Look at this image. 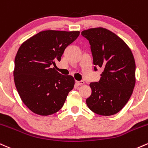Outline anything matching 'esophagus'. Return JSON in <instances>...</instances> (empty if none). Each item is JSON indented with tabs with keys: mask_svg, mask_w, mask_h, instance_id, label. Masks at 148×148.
Returning a JSON list of instances; mask_svg holds the SVG:
<instances>
[{
	"mask_svg": "<svg viewBox=\"0 0 148 148\" xmlns=\"http://www.w3.org/2000/svg\"><path fill=\"white\" fill-rule=\"evenodd\" d=\"M76 84H77V86L84 85V81H81V82H76Z\"/></svg>",
	"mask_w": 148,
	"mask_h": 148,
	"instance_id": "esophagus-1",
	"label": "esophagus"
}]
</instances>
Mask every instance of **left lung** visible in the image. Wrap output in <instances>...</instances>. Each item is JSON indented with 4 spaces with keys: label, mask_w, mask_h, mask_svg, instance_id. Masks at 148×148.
I'll list each match as a JSON object with an SVG mask.
<instances>
[{
    "label": "left lung",
    "mask_w": 148,
    "mask_h": 148,
    "mask_svg": "<svg viewBox=\"0 0 148 148\" xmlns=\"http://www.w3.org/2000/svg\"><path fill=\"white\" fill-rule=\"evenodd\" d=\"M90 45L94 70L103 71L98 82L90 83L91 95L86 100L92 112L103 116L119 112L127 103L136 84V63L128 45L103 27L83 31Z\"/></svg>",
    "instance_id": "left-lung-1"
}]
</instances>
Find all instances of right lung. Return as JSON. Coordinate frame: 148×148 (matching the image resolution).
<instances>
[{
  "mask_svg": "<svg viewBox=\"0 0 148 148\" xmlns=\"http://www.w3.org/2000/svg\"><path fill=\"white\" fill-rule=\"evenodd\" d=\"M79 34V31H43L19 47L14 59V84L21 100L34 113L48 116L62 108L74 88V79L60 74L50 65L60 61L65 48Z\"/></svg>",
  "mask_w": 148,
  "mask_h": 148,
  "instance_id": "right-lung-1",
  "label": "right lung"
}]
</instances>
